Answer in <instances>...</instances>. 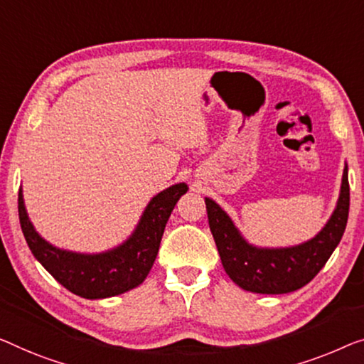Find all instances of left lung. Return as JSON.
Masks as SVG:
<instances>
[{
	"mask_svg": "<svg viewBox=\"0 0 364 364\" xmlns=\"http://www.w3.org/2000/svg\"><path fill=\"white\" fill-rule=\"evenodd\" d=\"M204 203L222 267L229 278L242 289L257 294H286L312 281L343 237L350 210L348 165L345 164L337 205L328 220L312 238L297 245H253L214 199L204 198Z\"/></svg>",
	"mask_w": 364,
	"mask_h": 364,
	"instance_id": "left-lung-1",
	"label": "left lung"
}]
</instances>
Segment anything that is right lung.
<instances>
[{
	"label": "right lung",
	"instance_id": "right-lung-1",
	"mask_svg": "<svg viewBox=\"0 0 364 364\" xmlns=\"http://www.w3.org/2000/svg\"><path fill=\"white\" fill-rule=\"evenodd\" d=\"M188 189L186 183H176L151 198L132 234L105 252H73L47 242L29 219L23 186L18 198L21 229L37 262L63 287L85 299H106L144 283L154 267L171 210Z\"/></svg>",
	"mask_w": 364,
	"mask_h": 364
}]
</instances>
